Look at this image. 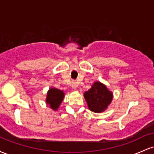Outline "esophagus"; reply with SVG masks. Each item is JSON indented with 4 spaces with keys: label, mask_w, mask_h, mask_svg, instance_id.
Returning a JSON list of instances; mask_svg holds the SVG:
<instances>
[{
    "label": "esophagus",
    "mask_w": 154,
    "mask_h": 154,
    "mask_svg": "<svg viewBox=\"0 0 154 154\" xmlns=\"http://www.w3.org/2000/svg\"><path fill=\"white\" fill-rule=\"evenodd\" d=\"M77 83L75 82V81H72V88H73V89H75V90H76L77 89Z\"/></svg>",
    "instance_id": "1"
}]
</instances>
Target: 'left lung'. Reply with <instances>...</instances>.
I'll return each instance as SVG.
<instances>
[{"label":"left lung","mask_w":154,"mask_h":154,"mask_svg":"<svg viewBox=\"0 0 154 154\" xmlns=\"http://www.w3.org/2000/svg\"><path fill=\"white\" fill-rule=\"evenodd\" d=\"M84 97L90 110L95 113L105 110L113 98L112 93L99 82H95L91 89L85 93Z\"/></svg>","instance_id":"left-lung-1"}]
</instances>
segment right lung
Returning a JSON list of instances; mask_svg holds the SVG:
<instances>
[{"instance_id": "right-lung-1", "label": "right lung", "mask_w": 154, "mask_h": 154, "mask_svg": "<svg viewBox=\"0 0 154 154\" xmlns=\"http://www.w3.org/2000/svg\"><path fill=\"white\" fill-rule=\"evenodd\" d=\"M63 95L64 94L62 91L56 88H51L48 92L46 103L50 105L51 109L56 110L62 102Z\"/></svg>"}]
</instances>
